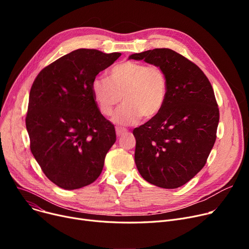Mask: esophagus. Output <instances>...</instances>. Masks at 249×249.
Listing matches in <instances>:
<instances>
[{
    "label": "esophagus",
    "instance_id": "esophagus-1",
    "mask_svg": "<svg viewBox=\"0 0 249 249\" xmlns=\"http://www.w3.org/2000/svg\"><path fill=\"white\" fill-rule=\"evenodd\" d=\"M127 133L126 129H122V128H116V135L117 137H121L122 135Z\"/></svg>",
    "mask_w": 249,
    "mask_h": 249
}]
</instances>
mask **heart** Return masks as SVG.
<instances>
[{
	"label": "heart",
	"mask_w": 249,
	"mask_h": 249,
	"mask_svg": "<svg viewBox=\"0 0 249 249\" xmlns=\"http://www.w3.org/2000/svg\"><path fill=\"white\" fill-rule=\"evenodd\" d=\"M168 81L165 71L158 65L124 61L109 71L108 80L96 77L90 84V93L99 111L111 116L118 104L113 121L119 125H133L153 119L164 106Z\"/></svg>",
	"instance_id": "b5f03b06"
}]
</instances>
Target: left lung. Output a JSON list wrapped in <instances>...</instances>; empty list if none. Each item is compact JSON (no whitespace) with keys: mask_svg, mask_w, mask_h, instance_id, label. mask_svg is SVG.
Returning a JSON list of instances; mask_svg holds the SVG:
<instances>
[{"mask_svg":"<svg viewBox=\"0 0 249 249\" xmlns=\"http://www.w3.org/2000/svg\"><path fill=\"white\" fill-rule=\"evenodd\" d=\"M129 59L160 67L168 81L160 114L133 130L138 172L163 189L184 186L204 167L216 140L219 109L213 88L198 65L172 49L155 48Z\"/></svg>","mask_w":249,"mask_h":249,"instance_id":"obj_1","label":"left lung"}]
</instances>
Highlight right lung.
<instances>
[{"mask_svg":"<svg viewBox=\"0 0 249 249\" xmlns=\"http://www.w3.org/2000/svg\"><path fill=\"white\" fill-rule=\"evenodd\" d=\"M120 55L73 50L44 68L31 87L26 116L30 149L44 175L59 188L86 187L103 171L116 132L94 102L90 84Z\"/></svg>","mask_w":249,"mask_h":249,"instance_id":"add662e5","label":"right lung"}]
</instances>
